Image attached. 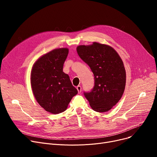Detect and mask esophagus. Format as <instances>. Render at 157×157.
I'll list each match as a JSON object with an SVG mask.
<instances>
[{
	"label": "esophagus",
	"mask_w": 157,
	"mask_h": 157,
	"mask_svg": "<svg viewBox=\"0 0 157 157\" xmlns=\"http://www.w3.org/2000/svg\"><path fill=\"white\" fill-rule=\"evenodd\" d=\"M77 90H78V93L79 94H80L81 92V86H79V85H78V86H77Z\"/></svg>",
	"instance_id": "1"
}]
</instances>
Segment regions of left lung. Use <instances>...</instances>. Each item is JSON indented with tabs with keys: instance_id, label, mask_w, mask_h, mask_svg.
Wrapping results in <instances>:
<instances>
[{
	"instance_id": "obj_1",
	"label": "left lung",
	"mask_w": 157,
	"mask_h": 157,
	"mask_svg": "<svg viewBox=\"0 0 157 157\" xmlns=\"http://www.w3.org/2000/svg\"><path fill=\"white\" fill-rule=\"evenodd\" d=\"M76 49L94 75V86L90 92H84L85 97L94 111H108L125 90L126 72L121 59L112 47L96 42L78 46Z\"/></svg>"
}]
</instances>
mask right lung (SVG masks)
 Returning a JSON list of instances; mask_svg holds the SVG:
<instances>
[{
  "instance_id": "right-lung-1",
  "label": "right lung",
  "mask_w": 157,
  "mask_h": 157,
  "mask_svg": "<svg viewBox=\"0 0 157 157\" xmlns=\"http://www.w3.org/2000/svg\"><path fill=\"white\" fill-rule=\"evenodd\" d=\"M68 48L51 51L34 63L31 71L32 92L39 104L46 111L59 114L67 109L72 98L78 94L63 66Z\"/></svg>"
}]
</instances>
